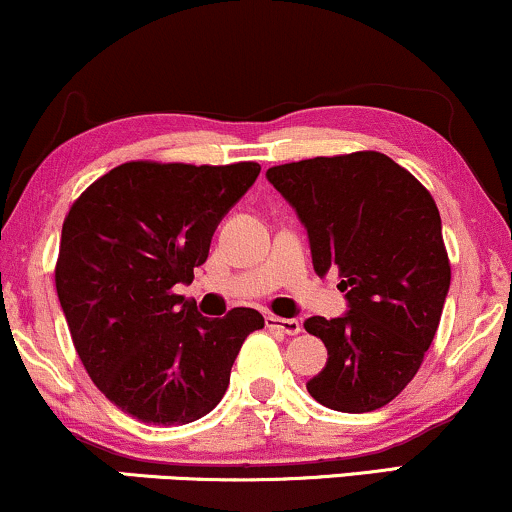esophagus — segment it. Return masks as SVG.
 I'll return each instance as SVG.
<instances>
[{
  "instance_id": "esophagus-1",
  "label": "esophagus",
  "mask_w": 512,
  "mask_h": 512,
  "mask_svg": "<svg viewBox=\"0 0 512 512\" xmlns=\"http://www.w3.org/2000/svg\"><path fill=\"white\" fill-rule=\"evenodd\" d=\"M266 326H268L270 330H278V333H285V335H297V333H302V323L294 321V318H280V316L268 314V316H266Z\"/></svg>"
}]
</instances>
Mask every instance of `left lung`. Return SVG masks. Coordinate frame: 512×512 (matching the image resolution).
I'll list each match as a JSON object with an SVG mask.
<instances>
[{
  "label": "left lung",
  "mask_w": 512,
  "mask_h": 512,
  "mask_svg": "<svg viewBox=\"0 0 512 512\" xmlns=\"http://www.w3.org/2000/svg\"><path fill=\"white\" fill-rule=\"evenodd\" d=\"M309 232L318 275L338 270L350 311L306 318L328 362L306 383L338 412H374L417 376L450 287L434 196L376 150L275 165L266 172Z\"/></svg>",
  "instance_id": "8db88e82"
}]
</instances>
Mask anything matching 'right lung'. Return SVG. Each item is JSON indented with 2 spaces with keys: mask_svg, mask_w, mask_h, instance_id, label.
I'll use <instances>...</instances> for the list:
<instances>
[{
  "mask_svg": "<svg viewBox=\"0 0 512 512\" xmlns=\"http://www.w3.org/2000/svg\"><path fill=\"white\" fill-rule=\"evenodd\" d=\"M258 162L131 160L71 203L54 285L90 381L143 424L196 422L222 400L256 309L201 316L174 285L206 263L222 215L256 182Z\"/></svg>",
  "mask_w": 512,
  "mask_h": 512,
  "instance_id": "right-lung-1",
  "label": "right lung"
}]
</instances>
